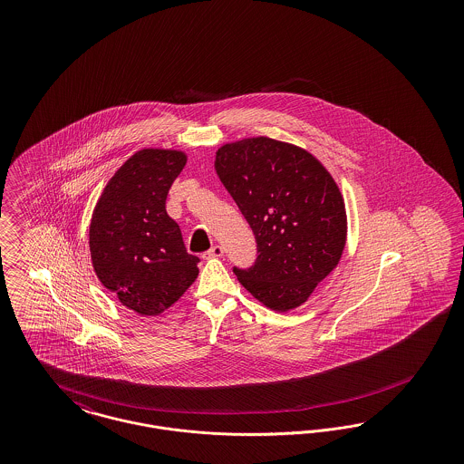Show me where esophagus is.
Returning <instances> with one entry per match:
<instances>
[{
  "label": "esophagus",
  "instance_id": "34e87169",
  "mask_svg": "<svg viewBox=\"0 0 464 464\" xmlns=\"http://www.w3.org/2000/svg\"><path fill=\"white\" fill-rule=\"evenodd\" d=\"M222 254H224V248H222L221 245H214L210 250H207V252L203 254V259H210V257H222Z\"/></svg>",
  "mask_w": 464,
  "mask_h": 464
}]
</instances>
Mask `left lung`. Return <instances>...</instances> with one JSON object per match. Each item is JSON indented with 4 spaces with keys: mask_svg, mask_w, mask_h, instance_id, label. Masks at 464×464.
Here are the masks:
<instances>
[{
    "mask_svg": "<svg viewBox=\"0 0 464 464\" xmlns=\"http://www.w3.org/2000/svg\"><path fill=\"white\" fill-rule=\"evenodd\" d=\"M216 172L257 242L254 266L233 267L238 282L266 308L301 306L346 245V208L335 180L306 150L269 137L224 144Z\"/></svg>",
    "mask_w": 464,
    "mask_h": 464,
    "instance_id": "1",
    "label": "left lung"
}]
</instances>
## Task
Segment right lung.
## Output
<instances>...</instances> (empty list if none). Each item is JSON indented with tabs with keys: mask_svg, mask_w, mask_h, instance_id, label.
Masks as SVG:
<instances>
[{
	"mask_svg": "<svg viewBox=\"0 0 464 464\" xmlns=\"http://www.w3.org/2000/svg\"><path fill=\"white\" fill-rule=\"evenodd\" d=\"M188 156L146 148L130 156L106 184L92 214V266L118 301L142 316L170 308L198 276L180 227L165 208L169 189Z\"/></svg>",
	"mask_w": 464,
	"mask_h": 464,
	"instance_id": "obj_1",
	"label": "right lung"
}]
</instances>
